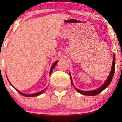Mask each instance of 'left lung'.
Returning <instances> with one entry per match:
<instances>
[{"instance_id": "8db88e82", "label": "left lung", "mask_w": 122, "mask_h": 122, "mask_svg": "<svg viewBox=\"0 0 122 122\" xmlns=\"http://www.w3.org/2000/svg\"><path fill=\"white\" fill-rule=\"evenodd\" d=\"M115 54H114V59H113V62H112V65L111 71L110 73L108 76V77L107 78V80L106 81L105 83L103 85H102L101 87L98 88V89H96V90L89 91H81V90H79V89H77V88H76L75 87V89H76L77 91L78 92H79V93H81V94L84 95H87V96H95V95H97L98 94H99V93H101V92L103 91L104 89H106V88L110 84L111 82V81L112 80L113 77H114V73H115ZM71 82H72V85H73V84L72 81V78H71Z\"/></svg>"}]
</instances>
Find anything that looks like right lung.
<instances>
[{"mask_svg":"<svg viewBox=\"0 0 122 122\" xmlns=\"http://www.w3.org/2000/svg\"><path fill=\"white\" fill-rule=\"evenodd\" d=\"M57 62H58V61H56V62H54V64H53V65L51 66V69H50V75H51V72H52L53 70V69H54V67H55V66L56 65V64H57ZM46 88H45V89H43V90L42 91L38 92V93H34V94H30V95L24 94V93H22V92H19V91L17 90V89H16V90L17 91H18V92H19V93H20V94H21L22 95H23V96H27V97H33V96H38V95H41V94H42V93L43 92H44L46 90Z\"/></svg>","mask_w":122,"mask_h":122,"instance_id":"obj_1","label":"right lung"}]
</instances>
